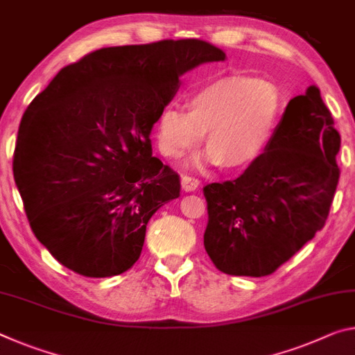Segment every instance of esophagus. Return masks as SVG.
<instances>
[{
    "label": "esophagus",
    "mask_w": 355,
    "mask_h": 355,
    "mask_svg": "<svg viewBox=\"0 0 355 355\" xmlns=\"http://www.w3.org/2000/svg\"><path fill=\"white\" fill-rule=\"evenodd\" d=\"M200 187V180L196 177H189V175H183L182 177V188L184 191H196Z\"/></svg>",
    "instance_id": "34e87169"
}]
</instances>
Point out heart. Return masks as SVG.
I'll return each instance as SVG.
<instances>
[{
    "label": "heart",
    "mask_w": 355,
    "mask_h": 355,
    "mask_svg": "<svg viewBox=\"0 0 355 355\" xmlns=\"http://www.w3.org/2000/svg\"><path fill=\"white\" fill-rule=\"evenodd\" d=\"M286 107L275 82L250 76H227L196 88L188 109L168 104L156 123L162 155L180 157L204 139L210 147L200 161L226 167L250 164L273 137Z\"/></svg>",
    "instance_id": "b5f03b06"
}]
</instances>
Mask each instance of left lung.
I'll return each instance as SVG.
<instances>
[{
  "label": "left lung",
  "mask_w": 355,
  "mask_h": 355,
  "mask_svg": "<svg viewBox=\"0 0 355 355\" xmlns=\"http://www.w3.org/2000/svg\"><path fill=\"white\" fill-rule=\"evenodd\" d=\"M341 137L316 87L289 101L266 151L239 178L204 187L207 254L219 272L267 277L327 221Z\"/></svg>",
  "instance_id": "1"
}]
</instances>
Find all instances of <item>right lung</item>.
Returning a JSON list of instances; mask_svg holds the SVG:
<instances>
[{"instance_id": "add662e5", "label": "right lung", "mask_w": 355, "mask_h": 355, "mask_svg": "<svg viewBox=\"0 0 355 355\" xmlns=\"http://www.w3.org/2000/svg\"><path fill=\"white\" fill-rule=\"evenodd\" d=\"M224 58L200 39L104 47L64 66L31 101L14 177L33 232L61 266L105 278L137 262L150 218L182 189L151 156V128L180 76Z\"/></svg>"}]
</instances>
